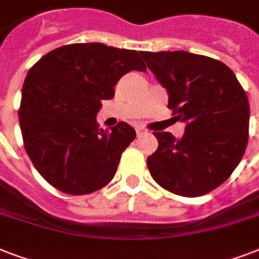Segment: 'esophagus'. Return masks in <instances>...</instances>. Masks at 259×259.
Returning a JSON list of instances; mask_svg holds the SVG:
<instances>
[{"instance_id":"34e87169","label":"esophagus","mask_w":259,"mask_h":259,"mask_svg":"<svg viewBox=\"0 0 259 259\" xmlns=\"http://www.w3.org/2000/svg\"><path fill=\"white\" fill-rule=\"evenodd\" d=\"M136 132H137V136H142V134L146 133V130L144 129V127H137V129H136Z\"/></svg>"}]
</instances>
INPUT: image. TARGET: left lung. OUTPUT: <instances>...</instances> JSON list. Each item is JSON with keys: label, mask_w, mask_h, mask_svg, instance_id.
I'll return each instance as SVG.
<instances>
[{"label": "left lung", "mask_w": 259, "mask_h": 259, "mask_svg": "<svg viewBox=\"0 0 259 259\" xmlns=\"http://www.w3.org/2000/svg\"><path fill=\"white\" fill-rule=\"evenodd\" d=\"M169 95L168 109L185 133L176 140L154 132L158 148L148 157L154 181L172 193L197 197L223 184L241 162L249 140L245 90L225 63L185 51L141 52Z\"/></svg>", "instance_id": "8db88e82"}]
</instances>
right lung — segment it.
<instances>
[{
	"instance_id": "obj_1",
	"label": "right lung",
	"mask_w": 259,
	"mask_h": 259,
	"mask_svg": "<svg viewBox=\"0 0 259 259\" xmlns=\"http://www.w3.org/2000/svg\"><path fill=\"white\" fill-rule=\"evenodd\" d=\"M132 70L146 71L137 51L101 42L59 47L32 66L18 121L26 154L52 187L87 195L111 181L136 130L126 122L99 129L95 117Z\"/></svg>"
}]
</instances>
